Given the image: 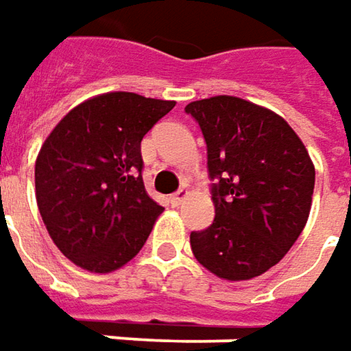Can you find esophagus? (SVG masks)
Masks as SVG:
<instances>
[{"instance_id": "1", "label": "esophagus", "mask_w": 351, "mask_h": 351, "mask_svg": "<svg viewBox=\"0 0 351 351\" xmlns=\"http://www.w3.org/2000/svg\"><path fill=\"white\" fill-rule=\"evenodd\" d=\"M189 196V191H184V189H180L178 192H175L173 196H171V204L173 206H180L184 202V198Z\"/></svg>"}]
</instances>
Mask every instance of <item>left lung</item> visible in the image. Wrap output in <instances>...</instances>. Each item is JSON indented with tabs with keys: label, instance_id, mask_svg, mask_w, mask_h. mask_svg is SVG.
Listing matches in <instances>:
<instances>
[{
	"label": "left lung",
	"instance_id": "1",
	"mask_svg": "<svg viewBox=\"0 0 351 351\" xmlns=\"http://www.w3.org/2000/svg\"><path fill=\"white\" fill-rule=\"evenodd\" d=\"M208 149L214 221L192 232L200 265L226 281H247L277 265L306 226L314 165L275 112L236 96L191 101Z\"/></svg>",
	"mask_w": 351,
	"mask_h": 351
}]
</instances>
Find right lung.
Listing matches in <instances>:
<instances>
[{"label": "right lung", "instance_id": "right-lung-1", "mask_svg": "<svg viewBox=\"0 0 351 351\" xmlns=\"http://www.w3.org/2000/svg\"><path fill=\"white\" fill-rule=\"evenodd\" d=\"M169 99L108 92L70 110L35 162V194L54 245L74 265L112 273L131 261L165 210L145 191L141 141Z\"/></svg>", "mask_w": 351, "mask_h": 351}]
</instances>
